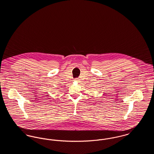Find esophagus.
<instances>
[{
  "label": "esophagus",
  "mask_w": 154,
  "mask_h": 154,
  "mask_svg": "<svg viewBox=\"0 0 154 154\" xmlns=\"http://www.w3.org/2000/svg\"><path fill=\"white\" fill-rule=\"evenodd\" d=\"M75 80L76 81H79V80H80V79H75Z\"/></svg>",
  "instance_id": "34e87169"
}]
</instances>
